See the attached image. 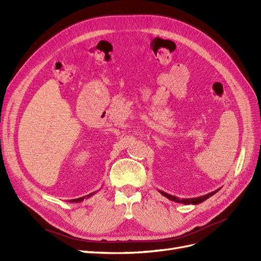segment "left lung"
Here are the masks:
<instances>
[{
    "label": "left lung",
    "instance_id": "8db88e82",
    "mask_svg": "<svg viewBox=\"0 0 261 261\" xmlns=\"http://www.w3.org/2000/svg\"><path fill=\"white\" fill-rule=\"evenodd\" d=\"M220 191V188L217 189V191L212 192V193H209L207 195H203V196H199V197H195V198H178V197L176 196H173V195H170V194H167L165 192H162V191H159V193L161 195H163L164 197H167V198H169L170 200L172 201H175L177 203H184V204H198V203H201L202 201L207 200L208 198H210L211 196L215 195L216 193H218Z\"/></svg>",
    "mask_w": 261,
    "mask_h": 261
}]
</instances>
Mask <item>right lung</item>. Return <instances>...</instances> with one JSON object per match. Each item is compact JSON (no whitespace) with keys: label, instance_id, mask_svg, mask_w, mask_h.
<instances>
[{"label":"right lung","instance_id":"obj_1","mask_svg":"<svg viewBox=\"0 0 261 261\" xmlns=\"http://www.w3.org/2000/svg\"><path fill=\"white\" fill-rule=\"evenodd\" d=\"M97 192H94V193H91V194H89V195H87V196H84V197H81V198H77V199H72V200H69L70 202H82L85 198H90L91 196H93L94 194H96Z\"/></svg>","mask_w":261,"mask_h":261}]
</instances>
